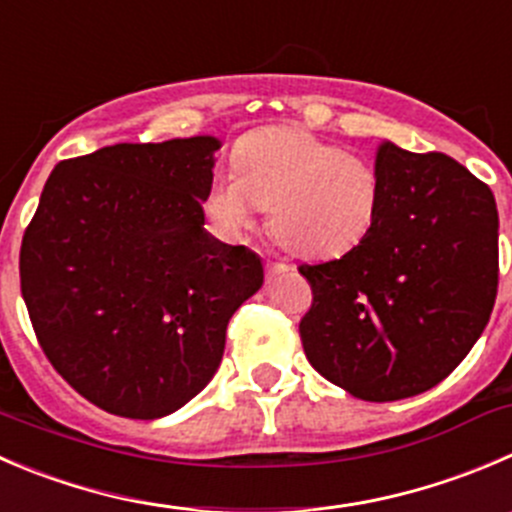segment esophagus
Segmentation results:
<instances>
[{
  "mask_svg": "<svg viewBox=\"0 0 512 512\" xmlns=\"http://www.w3.org/2000/svg\"><path fill=\"white\" fill-rule=\"evenodd\" d=\"M287 270H290V267H287L285 262H270V260L265 262V272H267V277L282 275V272H287Z\"/></svg>",
  "mask_w": 512,
  "mask_h": 512,
  "instance_id": "esophagus-1",
  "label": "esophagus"
}]
</instances>
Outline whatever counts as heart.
Listing matches in <instances>:
<instances>
[{"label": "heart", "instance_id": "obj_1", "mask_svg": "<svg viewBox=\"0 0 512 512\" xmlns=\"http://www.w3.org/2000/svg\"><path fill=\"white\" fill-rule=\"evenodd\" d=\"M235 175L220 172L205 212L222 235H240L267 210L275 240L305 257H337L360 245L380 210L375 165L320 140L305 127H265L232 152Z\"/></svg>", "mask_w": 512, "mask_h": 512}]
</instances>
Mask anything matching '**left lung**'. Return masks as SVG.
I'll list each match as a JSON object with an SVG mask.
<instances>
[{
    "label": "left lung",
    "mask_w": 512,
    "mask_h": 512,
    "mask_svg": "<svg viewBox=\"0 0 512 512\" xmlns=\"http://www.w3.org/2000/svg\"><path fill=\"white\" fill-rule=\"evenodd\" d=\"M380 210L340 260L300 265L310 365L367 403L413 398L450 375L483 335L498 295V207L443 152L382 142Z\"/></svg>",
    "instance_id": "1"
}]
</instances>
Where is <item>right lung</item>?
<instances>
[{"instance_id":"add662e5","label":"right lung","mask_w":512,"mask_h":512,"mask_svg":"<svg viewBox=\"0 0 512 512\" xmlns=\"http://www.w3.org/2000/svg\"><path fill=\"white\" fill-rule=\"evenodd\" d=\"M215 137L59 162L24 230L19 282L54 370L107 413L155 420L217 372L262 262L205 232Z\"/></svg>"}]
</instances>
